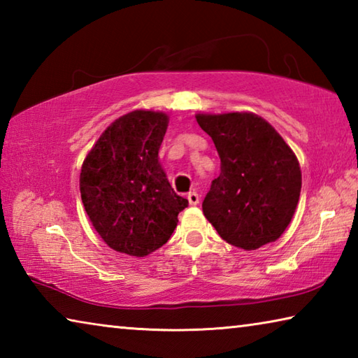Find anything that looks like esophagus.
<instances>
[{
  "label": "esophagus",
  "mask_w": 358,
  "mask_h": 358,
  "mask_svg": "<svg viewBox=\"0 0 358 358\" xmlns=\"http://www.w3.org/2000/svg\"><path fill=\"white\" fill-rule=\"evenodd\" d=\"M187 201H189L191 205H197L199 201H201V197H199L197 192H189L187 194Z\"/></svg>",
  "instance_id": "esophagus-1"
}]
</instances>
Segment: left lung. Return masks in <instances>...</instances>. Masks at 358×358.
I'll return each instance as SVG.
<instances>
[{
    "label": "left lung",
    "instance_id": "1",
    "mask_svg": "<svg viewBox=\"0 0 358 358\" xmlns=\"http://www.w3.org/2000/svg\"><path fill=\"white\" fill-rule=\"evenodd\" d=\"M221 159L220 177L202 202L222 240L257 250L281 237L301 191L299 161L271 124L254 113L197 115Z\"/></svg>",
    "mask_w": 358,
    "mask_h": 358
}]
</instances>
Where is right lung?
Instances as JSON below:
<instances>
[{"label": "right lung", "mask_w": 358, "mask_h": 358, "mask_svg": "<svg viewBox=\"0 0 358 358\" xmlns=\"http://www.w3.org/2000/svg\"><path fill=\"white\" fill-rule=\"evenodd\" d=\"M166 113L134 110L115 120L85 157L80 194L101 238L118 252L143 257L177 227L187 201L172 189L157 161Z\"/></svg>", "instance_id": "add662e5"}]
</instances>
